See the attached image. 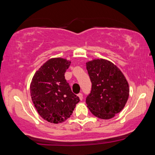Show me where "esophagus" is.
Here are the masks:
<instances>
[{
    "label": "esophagus",
    "mask_w": 155,
    "mask_h": 155,
    "mask_svg": "<svg viewBox=\"0 0 155 155\" xmlns=\"http://www.w3.org/2000/svg\"><path fill=\"white\" fill-rule=\"evenodd\" d=\"M78 97H79L80 100H83V94H82V93H79V94H78Z\"/></svg>",
    "instance_id": "esophagus-1"
}]
</instances>
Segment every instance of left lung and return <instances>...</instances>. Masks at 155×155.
I'll list each match as a JSON object with an SVG mask.
<instances>
[{"mask_svg": "<svg viewBox=\"0 0 155 155\" xmlns=\"http://www.w3.org/2000/svg\"><path fill=\"white\" fill-rule=\"evenodd\" d=\"M92 83L87 107L97 118L110 119L125 107L129 96L127 80L117 66L105 59H93L86 62Z\"/></svg>", "mask_w": 155, "mask_h": 155, "instance_id": "left-lung-1", "label": "left lung"}]
</instances>
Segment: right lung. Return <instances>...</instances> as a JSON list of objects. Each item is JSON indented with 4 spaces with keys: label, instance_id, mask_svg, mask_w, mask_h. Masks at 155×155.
Returning <instances> with one entry per match:
<instances>
[{
    "label": "right lung",
    "instance_id": "1",
    "mask_svg": "<svg viewBox=\"0 0 155 155\" xmlns=\"http://www.w3.org/2000/svg\"><path fill=\"white\" fill-rule=\"evenodd\" d=\"M71 61L49 59L36 71L30 84V95L39 115L52 124L69 118L79 98L71 92L64 78Z\"/></svg>",
    "mask_w": 155,
    "mask_h": 155
}]
</instances>
